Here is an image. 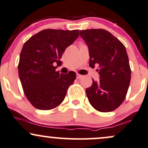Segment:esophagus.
I'll use <instances>...</instances> for the list:
<instances>
[{"label": "esophagus", "mask_w": 148, "mask_h": 148, "mask_svg": "<svg viewBox=\"0 0 148 148\" xmlns=\"http://www.w3.org/2000/svg\"><path fill=\"white\" fill-rule=\"evenodd\" d=\"M76 78L77 79H81V78H83V75H81L79 74H76Z\"/></svg>", "instance_id": "obj_1"}]
</instances>
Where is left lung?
<instances>
[{"label": "left lung", "mask_w": 148, "mask_h": 148, "mask_svg": "<svg viewBox=\"0 0 148 148\" xmlns=\"http://www.w3.org/2000/svg\"><path fill=\"white\" fill-rule=\"evenodd\" d=\"M89 51V65L97 69L99 81L86 90L88 101L101 112L114 111L123 102L131 80V69L126 49L111 33L103 29L80 31Z\"/></svg>", "instance_id": "left-lung-1"}]
</instances>
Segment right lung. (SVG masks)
<instances>
[{
    "label": "right lung",
    "instance_id": "add662e5",
    "mask_svg": "<svg viewBox=\"0 0 148 148\" xmlns=\"http://www.w3.org/2000/svg\"><path fill=\"white\" fill-rule=\"evenodd\" d=\"M79 35V30L46 29L23 45L18 76L25 97L37 109L50 110L60 104L69 86L74 83L75 72L62 74L56 69L61 62L64 50Z\"/></svg>",
    "mask_w": 148,
    "mask_h": 148
}]
</instances>
